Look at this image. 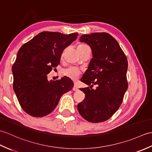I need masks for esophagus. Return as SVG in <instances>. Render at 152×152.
<instances>
[{
	"label": "esophagus",
	"mask_w": 152,
	"mask_h": 152,
	"mask_svg": "<svg viewBox=\"0 0 152 152\" xmlns=\"http://www.w3.org/2000/svg\"><path fill=\"white\" fill-rule=\"evenodd\" d=\"M72 90H73V91H78V86H77V85L76 84V83H74V87H73V88H72Z\"/></svg>",
	"instance_id": "1"
}]
</instances>
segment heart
Wrapping results in <instances>:
<instances>
[{"label": "heart", "instance_id": "obj_1", "mask_svg": "<svg viewBox=\"0 0 152 152\" xmlns=\"http://www.w3.org/2000/svg\"><path fill=\"white\" fill-rule=\"evenodd\" d=\"M89 48L88 45L85 44H80L78 47H77V50L80 53H81L82 51H84L85 50ZM63 74L65 76L68 77L72 80H76L79 77L80 75V73H81V71L78 68L74 67V66H70L67 68V69H64L63 72Z\"/></svg>", "mask_w": 152, "mask_h": 152}]
</instances>
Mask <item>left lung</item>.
Wrapping results in <instances>:
<instances>
[{"instance_id":"1","label":"left lung","mask_w":152,"mask_h":152,"mask_svg":"<svg viewBox=\"0 0 152 152\" xmlns=\"http://www.w3.org/2000/svg\"><path fill=\"white\" fill-rule=\"evenodd\" d=\"M80 40L89 45L93 54L80 80L97 87L95 89L91 87L80 88L86 94L85 99L77 108L88 121H105L118 110L127 89V57L118 42L107 33L83 34Z\"/></svg>"}]
</instances>
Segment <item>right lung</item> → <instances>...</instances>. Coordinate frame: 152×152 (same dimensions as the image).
<instances>
[{"instance_id": "right-lung-1", "label": "right lung", "mask_w": 152, "mask_h": 152, "mask_svg": "<svg viewBox=\"0 0 152 152\" xmlns=\"http://www.w3.org/2000/svg\"><path fill=\"white\" fill-rule=\"evenodd\" d=\"M78 33L64 34L44 31L24 44L12 66L13 88L22 109L30 115L40 118L56 108L73 82L68 77L48 81V74L60 63L63 50Z\"/></svg>"}]
</instances>
